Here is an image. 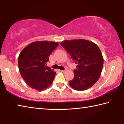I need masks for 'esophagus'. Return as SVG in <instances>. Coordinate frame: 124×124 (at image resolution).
<instances>
[{
  "instance_id": "34e87169",
  "label": "esophagus",
  "mask_w": 124,
  "mask_h": 124,
  "mask_svg": "<svg viewBox=\"0 0 124 124\" xmlns=\"http://www.w3.org/2000/svg\"><path fill=\"white\" fill-rule=\"evenodd\" d=\"M66 70H60L61 72H63V73L65 72H66Z\"/></svg>"
}]
</instances>
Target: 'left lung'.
Returning a JSON list of instances; mask_svg holds the SVG:
<instances>
[{"label":"left lung","mask_w":124,"mask_h":124,"mask_svg":"<svg viewBox=\"0 0 124 124\" xmlns=\"http://www.w3.org/2000/svg\"><path fill=\"white\" fill-rule=\"evenodd\" d=\"M61 45L78 64L74 70V79L69 81V84L77 91L91 87L99 79L103 66V58L98 46L84 39L64 40Z\"/></svg>","instance_id":"1"}]
</instances>
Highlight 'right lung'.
<instances>
[{
  "mask_svg": "<svg viewBox=\"0 0 124 124\" xmlns=\"http://www.w3.org/2000/svg\"><path fill=\"white\" fill-rule=\"evenodd\" d=\"M54 41H35L22 50L18 58V65L22 77L33 89L43 91L53 82L56 73L47 67L49 56L58 46Z\"/></svg>",
  "mask_w": 124,
  "mask_h": 124,
  "instance_id": "1",
  "label": "right lung"
}]
</instances>
